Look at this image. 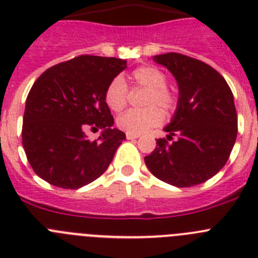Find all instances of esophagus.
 I'll return each instance as SVG.
<instances>
[{
  "label": "esophagus",
  "instance_id": "34e87169",
  "mask_svg": "<svg viewBox=\"0 0 258 258\" xmlns=\"http://www.w3.org/2000/svg\"><path fill=\"white\" fill-rule=\"evenodd\" d=\"M140 137V134H133V133H126L127 140H137Z\"/></svg>",
  "mask_w": 258,
  "mask_h": 258
}]
</instances>
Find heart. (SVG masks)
<instances>
[{
	"label": "heart",
	"instance_id": "obj_1",
	"mask_svg": "<svg viewBox=\"0 0 258 258\" xmlns=\"http://www.w3.org/2000/svg\"><path fill=\"white\" fill-rule=\"evenodd\" d=\"M133 84L141 88L147 89L143 109H129L117 117V126L126 133L141 134L151 127L157 126L163 122V113L170 112L175 107V97L169 89L166 88L165 75L157 68L151 66H143L137 68L132 74ZM127 88L122 77L117 76L107 85L104 92V102L109 109L115 112L121 111L126 106ZM159 108L161 109H158Z\"/></svg>",
	"mask_w": 258,
	"mask_h": 258
}]
</instances>
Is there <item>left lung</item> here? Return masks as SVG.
<instances>
[{
  "mask_svg": "<svg viewBox=\"0 0 258 258\" xmlns=\"http://www.w3.org/2000/svg\"><path fill=\"white\" fill-rule=\"evenodd\" d=\"M152 60L174 76L178 102L164 131L170 141H156L145 157L150 172L175 187L208 181L226 164L238 134L234 95L217 71L207 63L178 52L155 55Z\"/></svg>",
  "mask_w": 258,
  "mask_h": 258,
  "instance_id": "1",
  "label": "left lung"
}]
</instances>
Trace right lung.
<instances>
[{"label":"right lung","instance_id":"right-lung-1","mask_svg":"<svg viewBox=\"0 0 258 258\" xmlns=\"http://www.w3.org/2000/svg\"><path fill=\"white\" fill-rule=\"evenodd\" d=\"M126 60L80 55L52 66L29 90L23 117V147L36 174L61 188H80L101 177L126 138L104 102L111 80ZM88 127L103 128L98 140Z\"/></svg>","mask_w":258,"mask_h":258}]
</instances>
